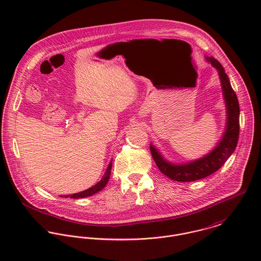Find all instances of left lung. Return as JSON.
<instances>
[{
	"instance_id": "left-lung-1",
	"label": "left lung",
	"mask_w": 261,
	"mask_h": 261,
	"mask_svg": "<svg viewBox=\"0 0 261 261\" xmlns=\"http://www.w3.org/2000/svg\"><path fill=\"white\" fill-rule=\"evenodd\" d=\"M205 58L218 70L226 106V127L220 141L211 152L186 163H173L166 160L156 147L150 144V151L159 170L175 181L198 180L214 173L232 155L238 142L240 109L237 96L221 63L214 57L206 56Z\"/></svg>"
}]
</instances>
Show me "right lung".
<instances>
[{"instance_id":"obj_1","label":"right lung","mask_w":261,"mask_h":261,"mask_svg":"<svg viewBox=\"0 0 261 261\" xmlns=\"http://www.w3.org/2000/svg\"><path fill=\"white\" fill-rule=\"evenodd\" d=\"M111 169H112V160H111V162L109 163V165H108V167H107V169H106V172H105L102 179H101L99 182H97L94 187H92V188H90V189H88V190H86V191H83V192H81V193H76V194H72V195H66V196H64V198H71V199L87 198V197L93 196V195L97 194L98 192L102 191L105 187H106V185H107V182H108V180H109V178H110ZM60 197H62V196H60Z\"/></svg>"}]
</instances>
